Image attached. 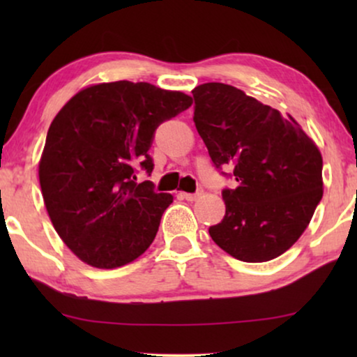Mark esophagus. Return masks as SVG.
<instances>
[{
  "instance_id": "obj_1",
  "label": "esophagus",
  "mask_w": 357,
  "mask_h": 357,
  "mask_svg": "<svg viewBox=\"0 0 357 357\" xmlns=\"http://www.w3.org/2000/svg\"><path fill=\"white\" fill-rule=\"evenodd\" d=\"M203 195V190H198L195 193H182V197L187 199V202H197V199Z\"/></svg>"
}]
</instances>
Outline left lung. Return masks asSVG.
I'll return each instance as SVG.
<instances>
[{"mask_svg": "<svg viewBox=\"0 0 357 357\" xmlns=\"http://www.w3.org/2000/svg\"><path fill=\"white\" fill-rule=\"evenodd\" d=\"M195 126L216 167L232 165L237 187L222 190L226 214L209 236L248 263L270 261L294 245L324 195V160L291 115L237 87H195Z\"/></svg>", "mask_w": 357, "mask_h": 357, "instance_id": "obj_1", "label": "left lung"}]
</instances>
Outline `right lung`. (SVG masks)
<instances>
[{"label":"right lung","instance_id":"obj_1","mask_svg":"<svg viewBox=\"0 0 357 357\" xmlns=\"http://www.w3.org/2000/svg\"><path fill=\"white\" fill-rule=\"evenodd\" d=\"M190 105L180 91L115 81L81 89L53 119L38 178L53 227L81 261L114 270L153 243L174 197L135 172H153L155 128Z\"/></svg>","mask_w":357,"mask_h":357}]
</instances>
